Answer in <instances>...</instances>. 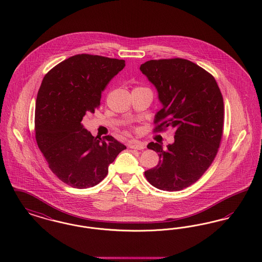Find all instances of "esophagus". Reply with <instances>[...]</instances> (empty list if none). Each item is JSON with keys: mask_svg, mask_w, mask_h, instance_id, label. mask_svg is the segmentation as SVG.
<instances>
[{"mask_svg": "<svg viewBox=\"0 0 262 262\" xmlns=\"http://www.w3.org/2000/svg\"><path fill=\"white\" fill-rule=\"evenodd\" d=\"M128 147L132 148V149H138L142 150L145 148V144L139 140H136V139H133L130 140L129 144H128Z\"/></svg>", "mask_w": 262, "mask_h": 262, "instance_id": "1", "label": "esophagus"}]
</instances>
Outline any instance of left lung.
I'll return each mask as SVG.
<instances>
[{"instance_id": "1", "label": "left lung", "mask_w": 262, "mask_h": 262, "mask_svg": "<svg viewBox=\"0 0 262 262\" xmlns=\"http://www.w3.org/2000/svg\"><path fill=\"white\" fill-rule=\"evenodd\" d=\"M140 71L158 92L162 109L155 115V132L174 127V141L158 153V165L145 171L153 187L181 190L195 183L213 162L223 136L224 102L215 78L185 59L151 60Z\"/></svg>"}]
</instances>
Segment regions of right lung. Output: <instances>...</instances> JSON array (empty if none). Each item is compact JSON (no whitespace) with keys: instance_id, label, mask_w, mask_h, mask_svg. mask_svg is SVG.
I'll return each mask as SVG.
<instances>
[{"instance_id":"add662e5","label":"right lung","mask_w":262,"mask_h":262,"mask_svg":"<svg viewBox=\"0 0 262 262\" xmlns=\"http://www.w3.org/2000/svg\"><path fill=\"white\" fill-rule=\"evenodd\" d=\"M124 60L73 56L44 76L35 107V138L51 171L75 188L94 187L126 147L111 136L94 137L81 121L98 108L101 93L124 68Z\"/></svg>"}]
</instances>
